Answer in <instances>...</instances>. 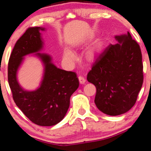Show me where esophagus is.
Returning <instances> with one entry per match:
<instances>
[{
    "mask_svg": "<svg viewBox=\"0 0 151 151\" xmlns=\"http://www.w3.org/2000/svg\"><path fill=\"white\" fill-rule=\"evenodd\" d=\"M78 80H79V82H80L81 84H85L86 82V79L84 78V76H79Z\"/></svg>",
    "mask_w": 151,
    "mask_h": 151,
    "instance_id": "1",
    "label": "esophagus"
}]
</instances>
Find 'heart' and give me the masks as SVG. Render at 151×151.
I'll list each match as a JSON object with an SVG mask.
<instances>
[{"mask_svg":"<svg viewBox=\"0 0 151 151\" xmlns=\"http://www.w3.org/2000/svg\"><path fill=\"white\" fill-rule=\"evenodd\" d=\"M99 48H100V47H98L93 48L92 50L88 51L87 53V57L89 59H92V58L94 57L96 52L99 50ZM64 57H65V58L66 60L70 61V62H73V61H74L76 59V55L73 52V51L66 50L65 51V52H64Z\"/></svg>","mask_w":151,"mask_h":151,"instance_id":"b5f03b06","label":"heart"}]
</instances>
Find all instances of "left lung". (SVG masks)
Returning a JSON list of instances; mask_svg holds the SVG:
<instances>
[{
    "label": "left lung",
    "instance_id": "left-lung-1",
    "mask_svg": "<svg viewBox=\"0 0 151 151\" xmlns=\"http://www.w3.org/2000/svg\"><path fill=\"white\" fill-rule=\"evenodd\" d=\"M115 39L119 43L102 51L87 75L96 88V106L111 116L125 113L134 105L143 83L139 45L129 32Z\"/></svg>",
    "mask_w": 151,
    "mask_h": 151
}]
</instances>
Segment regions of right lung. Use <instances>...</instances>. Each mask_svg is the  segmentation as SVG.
I'll return each mask as SVG.
<instances>
[{
    "label": "right lung",
    "mask_w": 151,
    "mask_h": 151,
    "mask_svg": "<svg viewBox=\"0 0 151 151\" xmlns=\"http://www.w3.org/2000/svg\"><path fill=\"white\" fill-rule=\"evenodd\" d=\"M44 28H29L17 40L9 58L8 81L17 106L28 119L39 126H53L65 117L70 105V98L79 86L76 74L60 69L51 62V57L37 53L45 65L40 87L36 91L22 89L17 79L18 68L23 57L38 52L43 42L39 30Z\"/></svg>",
    "instance_id": "1"
}]
</instances>
